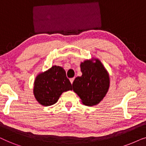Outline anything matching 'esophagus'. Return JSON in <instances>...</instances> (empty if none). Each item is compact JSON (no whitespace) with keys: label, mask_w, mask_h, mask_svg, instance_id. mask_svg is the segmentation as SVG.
Returning <instances> with one entry per match:
<instances>
[{"label":"esophagus","mask_w":146,"mask_h":146,"mask_svg":"<svg viewBox=\"0 0 146 146\" xmlns=\"http://www.w3.org/2000/svg\"><path fill=\"white\" fill-rule=\"evenodd\" d=\"M74 79H75V78H71V79H69V80H70V82H71V84H72V83H73V81H74Z\"/></svg>","instance_id":"1"}]
</instances>
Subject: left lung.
Returning <instances> with one entry per match:
<instances>
[{"label":"left lung","mask_w":146,"mask_h":146,"mask_svg":"<svg viewBox=\"0 0 146 146\" xmlns=\"http://www.w3.org/2000/svg\"><path fill=\"white\" fill-rule=\"evenodd\" d=\"M80 67L82 75L75 79L73 89L85 106H96L102 102L108 93L110 76L98 59L85 60L81 63Z\"/></svg>","instance_id":"1"}]
</instances>
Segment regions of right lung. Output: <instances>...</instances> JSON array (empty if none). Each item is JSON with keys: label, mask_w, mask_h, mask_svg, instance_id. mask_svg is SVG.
Wrapping results in <instances>:
<instances>
[{"label": "right lung", "mask_w": 146, "mask_h": 146, "mask_svg": "<svg viewBox=\"0 0 146 146\" xmlns=\"http://www.w3.org/2000/svg\"><path fill=\"white\" fill-rule=\"evenodd\" d=\"M72 90V85L65 71L59 66H53L40 73L34 82L35 98L40 105L50 106L57 102L65 91Z\"/></svg>", "instance_id": "right-lung-1"}]
</instances>
